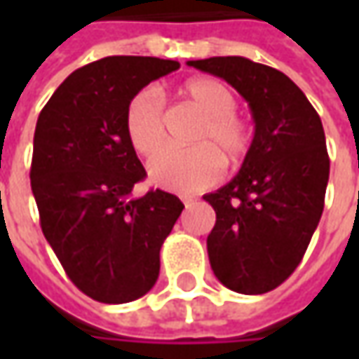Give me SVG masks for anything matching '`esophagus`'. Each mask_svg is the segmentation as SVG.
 <instances>
[{
  "label": "esophagus",
  "mask_w": 359,
  "mask_h": 359,
  "mask_svg": "<svg viewBox=\"0 0 359 359\" xmlns=\"http://www.w3.org/2000/svg\"><path fill=\"white\" fill-rule=\"evenodd\" d=\"M182 201H184V205H186V208H189V205L194 203V200H191V198H182Z\"/></svg>",
  "instance_id": "esophagus-1"
}]
</instances>
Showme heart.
<instances>
[{
  "mask_svg": "<svg viewBox=\"0 0 359 359\" xmlns=\"http://www.w3.org/2000/svg\"><path fill=\"white\" fill-rule=\"evenodd\" d=\"M182 95L203 119L194 133V147H165L149 161L154 184L173 191H200L214 186L224 175V154L240 159L250 147V128L236 114L238 97L224 81L198 77L182 88ZM126 133L133 149L151 156L165 142V114L161 97L154 90L137 91L126 109Z\"/></svg>",
  "mask_w": 359,
  "mask_h": 359,
  "instance_id": "obj_1",
  "label": "heart"
}]
</instances>
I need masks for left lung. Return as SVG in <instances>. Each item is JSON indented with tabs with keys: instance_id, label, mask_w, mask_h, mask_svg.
I'll return each mask as SVG.
<instances>
[{
	"instance_id": "1",
	"label": "left lung",
	"mask_w": 359,
	"mask_h": 359,
	"mask_svg": "<svg viewBox=\"0 0 359 359\" xmlns=\"http://www.w3.org/2000/svg\"><path fill=\"white\" fill-rule=\"evenodd\" d=\"M187 65L226 79L255 121L238 175L203 200L215 210L208 255L215 278L238 294L283 283L310 245L324 212L330 158L322 119L290 77L248 57Z\"/></svg>"
}]
</instances>
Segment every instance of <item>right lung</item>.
Returning a JSON list of instances; mask_svg holds the SVG:
<instances>
[{
	"mask_svg": "<svg viewBox=\"0 0 359 359\" xmlns=\"http://www.w3.org/2000/svg\"><path fill=\"white\" fill-rule=\"evenodd\" d=\"M175 69L159 57L97 60L67 77L37 118L29 180L41 231L69 280L102 304L154 287L161 243L184 210L161 189L131 200L145 170L126 133L131 97Z\"/></svg>",
	"mask_w": 359,
	"mask_h": 359,
	"instance_id": "add662e5",
	"label": "right lung"
}]
</instances>
